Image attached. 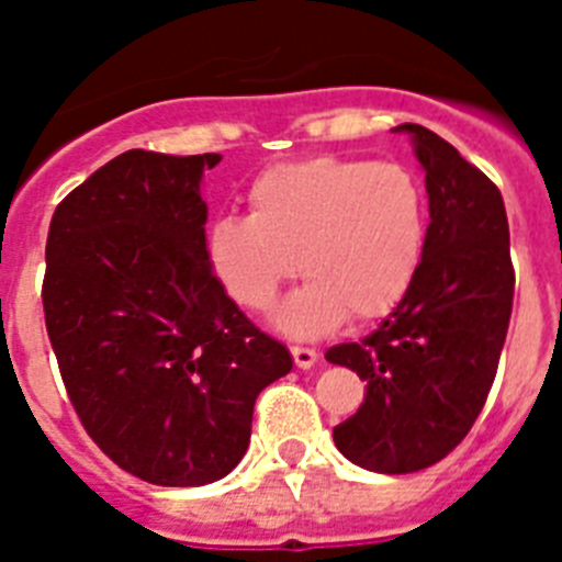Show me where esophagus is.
<instances>
[{
    "instance_id": "34e87169",
    "label": "esophagus",
    "mask_w": 562,
    "mask_h": 562,
    "mask_svg": "<svg viewBox=\"0 0 562 562\" xmlns=\"http://www.w3.org/2000/svg\"><path fill=\"white\" fill-rule=\"evenodd\" d=\"M292 360H295L297 369H312L317 362V351L315 349H306V346H292Z\"/></svg>"
}]
</instances>
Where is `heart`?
<instances>
[{
	"mask_svg": "<svg viewBox=\"0 0 562 562\" xmlns=\"http://www.w3.org/2000/svg\"><path fill=\"white\" fill-rule=\"evenodd\" d=\"M250 216H222L207 258L238 306L267 312L295 272L306 286L278 326L317 337L342 317L369 324L408 295L425 252L428 213L414 171L400 162L310 157L278 162L247 191Z\"/></svg>",
	"mask_w": 562,
	"mask_h": 562,
	"instance_id": "obj_1",
	"label": "heart"
}]
</instances>
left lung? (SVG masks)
Returning a JSON list of instances; mask_svg holds the SVG:
<instances>
[{
	"label": "left lung",
	"mask_w": 562,
	"mask_h": 562,
	"mask_svg": "<svg viewBox=\"0 0 562 562\" xmlns=\"http://www.w3.org/2000/svg\"><path fill=\"white\" fill-rule=\"evenodd\" d=\"M430 225L408 295L371 335L326 360L366 380V402L335 428V445L374 473H416L461 445L493 389L513 315L509 222L495 182L416 123Z\"/></svg>",
	"instance_id": "obj_1"
}]
</instances>
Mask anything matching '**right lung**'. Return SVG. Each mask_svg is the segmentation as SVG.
<instances>
[{"instance_id":"right-lung-1","label":"right lung","mask_w":562,"mask_h":562,"mask_svg":"<svg viewBox=\"0 0 562 562\" xmlns=\"http://www.w3.org/2000/svg\"><path fill=\"white\" fill-rule=\"evenodd\" d=\"M220 160L132 148L49 222L42 301L64 389L98 448L148 484L231 473L256 396L292 369L211 270L200 180Z\"/></svg>"}]
</instances>
